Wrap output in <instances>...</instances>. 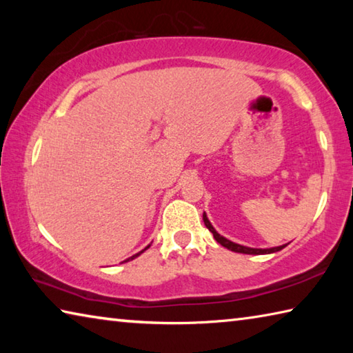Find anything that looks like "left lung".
I'll return each mask as SVG.
<instances>
[{
	"label": "left lung",
	"mask_w": 353,
	"mask_h": 353,
	"mask_svg": "<svg viewBox=\"0 0 353 353\" xmlns=\"http://www.w3.org/2000/svg\"><path fill=\"white\" fill-rule=\"evenodd\" d=\"M202 219H204V224L208 230L212 232L214 240H216L221 246H224L225 249L232 250V252H238V254H249V255H265V254H274V252H279V250H282L286 244H283V246H277V248H268V249H256V248H248V246H243V244H238V243H234L230 240H227L225 236L219 235L216 230H214V227L212 225L210 221H208L207 214L204 212V214H202Z\"/></svg>",
	"instance_id": "1"
}]
</instances>
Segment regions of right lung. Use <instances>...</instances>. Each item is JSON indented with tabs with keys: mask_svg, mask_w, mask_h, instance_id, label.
I'll use <instances>...</instances> for the list:
<instances>
[{
	"mask_svg": "<svg viewBox=\"0 0 353 353\" xmlns=\"http://www.w3.org/2000/svg\"><path fill=\"white\" fill-rule=\"evenodd\" d=\"M149 246H151V244H148V246L145 248V249H143V250H140V252L139 254H135V255H132V256H129V259H126V260H124L123 263H126V261H130V260H134V259H137V256H139V255H141L143 252H145V250L149 248Z\"/></svg>",
	"mask_w": 353,
	"mask_h": 353,
	"instance_id": "1",
	"label": "right lung"
}]
</instances>
